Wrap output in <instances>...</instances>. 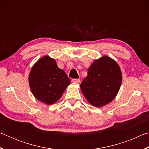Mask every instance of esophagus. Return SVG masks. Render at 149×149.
Returning <instances> with one entry per match:
<instances>
[{"label": "esophagus", "mask_w": 149, "mask_h": 149, "mask_svg": "<svg viewBox=\"0 0 149 149\" xmlns=\"http://www.w3.org/2000/svg\"><path fill=\"white\" fill-rule=\"evenodd\" d=\"M72 81L74 83V84H79L80 83V79H73Z\"/></svg>", "instance_id": "34e87169"}]
</instances>
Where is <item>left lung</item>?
Instances as JSON below:
<instances>
[{"instance_id": "obj_1", "label": "left lung", "mask_w": 149, "mask_h": 149, "mask_svg": "<svg viewBox=\"0 0 149 149\" xmlns=\"http://www.w3.org/2000/svg\"><path fill=\"white\" fill-rule=\"evenodd\" d=\"M122 80L119 65L114 60L104 56L90 65L87 76L81 84V91L91 104L102 107L114 99Z\"/></svg>"}]
</instances>
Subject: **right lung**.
<instances>
[{"label": "right lung", "mask_w": 149, "mask_h": 149, "mask_svg": "<svg viewBox=\"0 0 149 149\" xmlns=\"http://www.w3.org/2000/svg\"><path fill=\"white\" fill-rule=\"evenodd\" d=\"M29 84L34 97L39 101L51 105L58 101L70 84L64 70L49 56L40 58L33 65L29 75Z\"/></svg>", "instance_id": "add662e5"}]
</instances>
